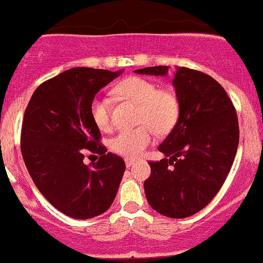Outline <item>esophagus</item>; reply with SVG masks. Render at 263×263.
<instances>
[{
	"mask_svg": "<svg viewBox=\"0 0 263 263\" xmlns=\"http://www.w3.org/2000/svg\"><path fill=\"white\" fill-rule=\"evenodd\" d=\"M134 164H135L134 160H131V159H126V166H127V168H131Z\"/></svg>",
	"mask_w": 263,
	"mask_h": 263,
	"instance_id": "34e87169",
	"label": "esophagus"
}]
</instances>
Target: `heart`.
Listing matches in <instances>:
<instances>
[{
    "mask_svg": "<svg viewBox=\"0 0 263 263\" xmlns=\"http://www.w3.org/2000/svg\"><path fill=\"white\" fill-rule=\"evenodd\" d=\"M116 90L123 98L139 104L137 123L141 124L119 131L110 140V148L126 159H137L153 144L154 129L159 135H165L174 128L181 112L178 97L172 90L159 89L155 81L140 76L119 82ZM90 115L100 131L112 129V110L108 98L95 97L90 103Z\"/></svg>",
    "mask_w": 263,
    "mask_h": 263,
    "instance_id": "heart-1",
    "label": "heart"
}]
</instances>
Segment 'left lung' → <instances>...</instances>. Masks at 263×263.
I'll return each instance as SVG.
<instances>
[{
  "mask_svg": "<svg viewBox=\"0 0 263 263\" xmlns=\"http://www.w3.org/2000/svg\"><path fill=\"white\" fill-rule=\"evenodd\" d=\"M135 72L164 76L168 66ZM173 85L179 118L158 147L165 158L148 163L151 174L144 188L154 210L183 219L202 210L224 184L239 144V124L224 87L208 73L179 67Z\"/></svg>",
  "mask_w": 263,
  "mask_h": 263,
  "instance_id": "left-lung-1",
  "label": "left lung"
}]
</instances>
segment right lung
Listing matches in <instances>:
<instances>
[{
	"instance_id": "1",
	"label": "right lung",
	"mask_w": 263,
	"mask_h": 263,
	"mask_svg": "<svg viewBox=\"0 0 263 263\" xmlns=\"http://www.w3.org/2000/svg\"><path fill=\"white\" fill-rule=\"evenodd\" d=\"M119 73L71 68L39 85L25 109L20 145L26 169L49 203L73 219L105 213L126 169L121 156L100 144L90 115L95 94ZM86 152L98 153V161L86 166Z\"/></svg>"
}]
</instances>
